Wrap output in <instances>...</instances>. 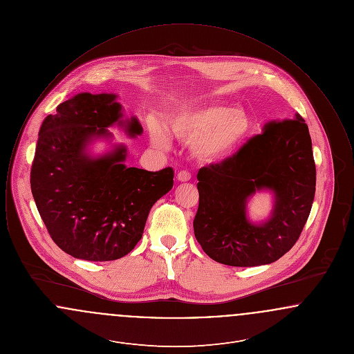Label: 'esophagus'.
Returning <instances> with one entry per match:
<instances>
[{
	"mask_svg": "<svg viewBox=\"0 0 354 354\" xmlns=\"http://www.w3.org/2000/svg\"><path fill=\"white\" fill-rule=\"evenodd\" d=\"M191 179V172L188 169H182L178 172V180L188 182Z\"/></svg>",
	"mask_w": 354,
	"mask_h": 354,
	"instance_id": "obj_1",
	"label": "esophagus"
}]
</instances>
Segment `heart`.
<instances>
[{
	"mask_svg": "<svg viewBox=\"0 0 354 354\" xmlns=\"http://www.w3.org/2000/svg\"><path fill=\"white\" fill-rule=\"evenodd\" d=\"M169 133L180 140H194L195 153L203 160H220L235 151L250 133L247 114L227 104L185 109L167 120ZM153 142L167 146L169 138L159 124H151Z\"/></svg>",
	"mask_w": 354,
	"mask_h": 354,
	"instance_id": "b5f03b06",
	"label": "heart"
}]
</instances>
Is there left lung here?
<instances>
[{"label": "left lung", "mask_w": 354, "mask_h": 354, "mask_svg": "<svg viewBox=\"0 0 354 354\" xmlns=\"http://www.w3.org/2000/svg\"><path fill=\"white\" fill-rule=\"evenodd\" d=\"M199 207L194 232L203 251L232 267L270 264L299 240L316 192V165L301 115L270 122L239 151L198 172ZM270 187L277 202L272 218L253 226L245 202L256 189Z\"/></svg>", "instance_id": "left-lung-1"}]
</instances>
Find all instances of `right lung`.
<instances>
[{
	"mask_svg": "<svg viewBox=\"0 0 354 354\" xmlns=\"http://www.w3.org/2000/svg\"><path fill=\"white\" fill-rule=\"evenodd\" d=\"M120 109L113 94L82 93L58 104L39 129L30 169L34 202L53 241L75 259L110 261L131 252L153 203L174 185L172 167H126L124 147L101 159L84 155L87 140L109 134ZM127 131L143 130L131 118Z\"/></svg>",
	"mask_w": 354,
	"mask_h": 354,
	"instance_id": "right-lung-1",
	"label": "right lung"
}]
</instances>
